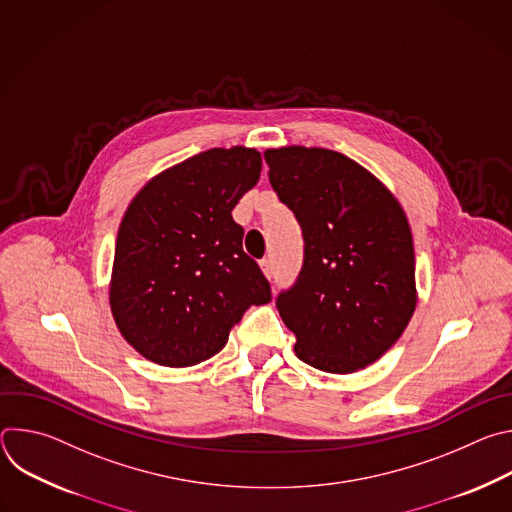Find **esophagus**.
<instances>
[{"instance_id": "1", "label": "esophagus", "mask_w": 512, "mask_h": 512, "mask_svg": "<svg viewBox=\"0 0 512 512\" xmlns=\"http://www.w3.org/2000/svg\"><path fill=\"white\" fill-rule=\"evenodd\" d=\"M259 265H261V271H263L267 277H271V275H273V261H271V257L261 259V261H259Z\"/></svg>"}]
</instances>
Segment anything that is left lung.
<instances>
[{
	"label": "left lung",
	"mask_w": 512,
	"mask_h": 512,
	"mask_svg": "<svg viewBox=\"0 0 512 512\" xmlns=\"http://www.w3.org/2000/svg\"><path fill=\"white\" fill-rule=\"evenodd\" d=\"M269 182L304 235L298 281L277 296L296 356L348 375L379 360L407 328L415 253L407 216L367 168L324 148L267 150Z\"/></svg>",
	"instance_id": "8db88e82"
}]
</instances>
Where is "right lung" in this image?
<instances>
[{"label":"right lung","mask_w":512,"mask_h":512,"mask_svg":"<svg viewBox=\"0 0 512 512\" xmlns=\"http://www.w3.org/2000/svg\"><path fill=\"white\" fill-rule=\"evenodd\" d=\"M259 176L257 150L212 148L154 176L127 206L109 304L141 356L192 367L225 348L249 306L271 302L231 214Z\"/></svg>","instance_id":"obj_1"}]
</instances>
